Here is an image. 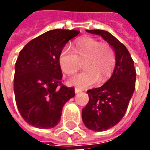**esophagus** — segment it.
Returning <instances> with one entry per match:
<instances>
[{
  "label": "esophagus",
  "mask_w": 150,
  "mask_h": 150,
  "mask_svg": "<svg viewBox=\"0 0 150 150\" xmlns=\"http://www.w3.org/2000/svg\"><path fill=\"white\" fill-rule=\"evenodd\" d=\"M80 91H83V89L75 87V93H79V92H80Z\"/></svg>",
  "instance_id": "34e87169"
}]
</instances>
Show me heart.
<instances>
[{
    "mask_svg": "<svg viewBox=\"0 0 150 150\" xmlns=\"http://www.w3.org/2000/svg\"><path fill=\"white\" fill-rule=\"evenodd\" d=\"M73 47L65 46L61 50L59 54L61 70L66 75H74L81 65L80 59H85L86 70L71 78L70 84L87 87L97 81L99 84L104 83L112 75L116 65V54L111 45L85 36L78 40Z\"/></svg>",
    "mask_w": 150,
    "mask_h": 150,
    "instance_id": "b5f03b06",
    "label": "heart"
}]
</instances>
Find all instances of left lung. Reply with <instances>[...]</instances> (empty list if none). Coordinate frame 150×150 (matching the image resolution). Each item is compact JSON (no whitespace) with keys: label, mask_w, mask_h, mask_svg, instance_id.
Returning a JSON list of instances; mask_svg holds the SVG:
<instances>
[{"label":"left lung","mask_w":150,"mask_h":150,"mask_svg":"<svg viewBox=\"0 0 150 150\" xmlns=\"http://www.w3.org/2000/svg\"><path fill=\"white\" fill-rule=\"evenodd\" d=\"M100 35L115 50L116 65L110 79L105 84L87 91L89 102L82 110V120L89 129L104 131L117 125L125 115L135 90L136 71L127 48L110 32L87 30Z\"/></svg>","instance_id":"1"}]
</instances>
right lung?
<instances>
[{"label": "right lung", "instance_id": "right-lung-1", "mask_svg": "<svg viewBox=\"0 0 150 150\" xmlns=\"http://www.w3.org/2000/svg\"><path fill=\"white\" fill-rule=\"evenodd\" d=\"M79 33L75 30H49L31 40L20 51L14 92L19 112L29 125L40 129L57 125L63 106L75 96V89L61 82L59 54Z\"/></svg>", "mask_w": 150, "mask_h": 150}]
</instances>
